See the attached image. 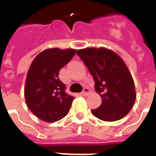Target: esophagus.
<instances>
[{"mask_svg": "<svg viewBox=\"0 0 156 156\" xmlns=\"http://www.w3.org/2000/svg\"><path fill=\"white\" fill-rule=\"evenodd\" d=\"M89 93H90V89L88 88H83V91L81 93V95H83V96H87Z\"/></svg>", "mask_w": 156, "mask_h": 156, "instance_id": "obj_1", "label": "esophagus"}]
</instances>
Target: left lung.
<instances>
[{"instance_id": "obj_1", "label": "left lung", "mask_w": 156, "mask_h": 156, "mask_svg": "<svg viewBox=\"0 0 156 156\" xmlns=\"http://www.w3.org/2000/svg\"><path fill=\"white\" fill-rule=\"evenodd\" d=\"M77 54L87 66L94 80V89L102 98L101 105L91 109L103 121L119 120L130 111L136 93L130 72L124 60L110 49L87 48Z\"/></svg>"}]
</instances>
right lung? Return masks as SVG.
<instances>
[{"label": "right lung", "mask_w": 156, "mask_h": 156, "mask_svg": "<svg viewBox=\"0 0 156 156\" xmlns=\"http://www.w3.org/2000/svg\"><path fill=\"white\" fill-rule=\"evenodd\" d=\"M75 52L73 48H48L34 58L29 68L24 87L26 104L41 120L53 123L70 110L74 98L65 93L66 86L58 75Z\"/></svg>", "instance_id": "1"}]
</instances>
